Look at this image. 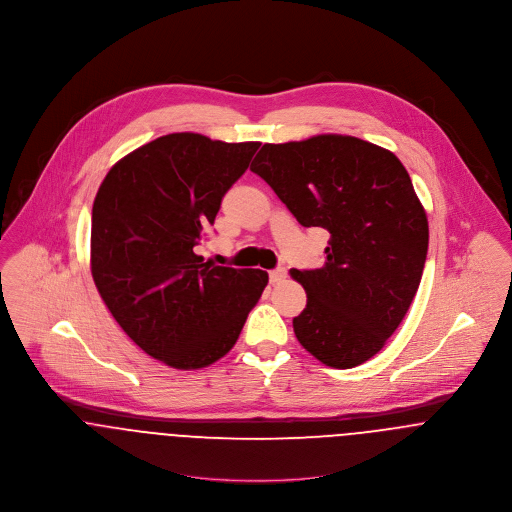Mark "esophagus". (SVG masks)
Wrapping results in <instances>:
<instances>
[{"label":"esophagus","instance_id":"1","mask_svg":"<svg viewBox=\"0 0 512 512\" xmlns=\"http://www.w3.org/2000/svg\"><path fill=\"white\" fill-rule=\"evenodd\" d=\"M286 276H288L286 268H276V270L270 272V282H272V284H280V282L286 280Z\"/></svg>","mask_w":512,"mask_h":512}]
</instances>
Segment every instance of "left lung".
I'll list each match as a JSON object with an SVG mask.
<instances>
[{
	"instance_id": "left-lung-1",
	"label": "left lung",
	"mask_w": 512,
	"mask_h": 512,
	"mask_svg": "<svg viewBox=\"0 0 512 512\" xmlns=\"http://www.w3.org/2000/svg\"><path fill=\"white\" fill-rule=\"evenodd\" d=\"M250 169L301 226L331 234L321 268L290 272L307 293L297 341L323 365H363L402 323L426 264L428 217L406 167L384 147L321 134L264 144Z\"/></svg>"
}]
</instances>
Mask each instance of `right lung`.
Returning <instances> with one entry per match:
<instances>
[{"instance_id":"obj_1","label":"right lung","mask_w":512,"mask_h":512,"mask_svg":"<svg viewBox=\"0 0 512 512\" xmlns=\"http://www.w3.org/2000/svg\"><path fill=\"white\" fill-rule=\"evenodd\" d=\"M258 147L161 136L122 157L96 193L94 284L124 333L163 365L222 359L268 284L264 270L213 266L195 252Z\"/></svg>"}]
</instances>
